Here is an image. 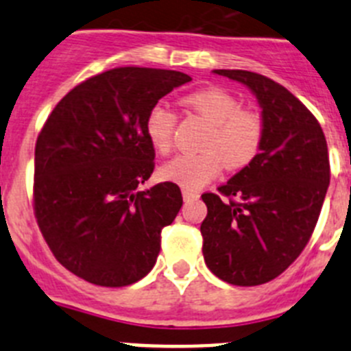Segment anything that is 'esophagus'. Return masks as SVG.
I'll return each instance as SVG.
<instances>
[{
  "instance_id": "obj_1",
  "label": "esophagus",
  "mask_w": 351,
  "mask_h": 351,
  "mask_svg": "<svg viewBox=\"0 0 351 351\" xmlns=\"http://www.w3.org/2000/svg\"><path fill=\"white\" fill-rule=\"evenodd\" d=\"M198 197H200V195H198V191L182 188V198H184V200H195V198H198Z\"/></svg>"
}]
</instances>
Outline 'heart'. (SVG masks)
Masks as SVG:
<instances>
[{"mask_svg":"<svg viewBox=\"0 0 351 351\" xmlns=\"http://www.w3.org/2000/svg\"><path fill=\"white\" fill-rule=\"evenodd\" d=\"M184 105L210 125L202 141V153L179 154L161 165L163 181L197 190L225 165L237 170L250 165L262 147L263 121L255 110L243 108L239 98L219 88H207L184 96ZM178 116L167 105L156 104L145 116V135L160 154L173 147Z\"/></svg>","mask_w":351,"mask_h":351,"instance_id":"heart-1","label":"heart"}]
</instances>
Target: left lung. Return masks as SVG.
I'll return each mask as SVG.
<instances>
[{"mask_svg":"<svg viewBox=\"0 0 351 351\" xmlns=\"http://www.w3.org/2000/svg\"><path fill=\"white\" fill-rule=\"evenodd\" d=\"M262 107L263 141L219 193H204V260L219 280L256 287L287 271L311 239L330 182L324 130L281 84L255 71L214 70Z\"/></svg>","mask_w":351,"mask_h":351,"instance_id":"obj_1","label":"left lung"}]
</instances>
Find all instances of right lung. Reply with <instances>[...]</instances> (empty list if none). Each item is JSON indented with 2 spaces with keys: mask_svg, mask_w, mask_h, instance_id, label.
<instances>
[{
  "mask_svg": "<svg viewBox=\"0 0 351 351\" xmlns=\"http://www.w3.org/2000/svg\"><path fill=\"white\" fill-rule=\"evenodd\" d=\"M190 80L114 68L75 86L45 121L35 145V218L56 260L82 280L128 287L154 267L182 195L169 181L137 190L154 170L145 116Z\"/></svg>",
  "mask_w": 351,
  "mask_h": 351,
  "instance_id": "add662e5",
  "label": "right lung"
}]
</instances>
